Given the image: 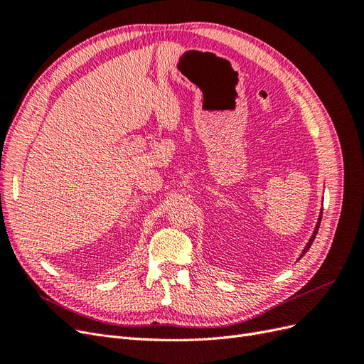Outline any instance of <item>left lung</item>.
I'll return each mask as SVG.
<instances>
[{"instance_id": "8db88e82", "label": "left lung", "mask_w": 364, "mask_h": 364, "mask_svg": "<svg viewBox=\"0 0 364 364\" xmlns=\"http://www.w3.org/2000/svg\"><path fill=\"white\" fill-rule=\"evenodd\" d=\"M321 220H322V214L318 215V220H317V225H316V229H314V232H313V235H311V238H310V241H308L306 243V246L304 247V250H302V255L301 257H304L305 253H306V250L311 247V245H313V241H314V238H316V234H317V230H318V226H321Z\"/></svg>"}]
</instances>
